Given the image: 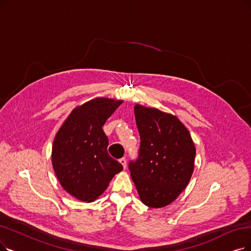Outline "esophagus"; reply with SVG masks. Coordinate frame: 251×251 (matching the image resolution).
Wrapping results in <instances>:
<instances>
[{
  "instance_id": "34e87169",
  "label": "esophagus",
  "mask_w": 251,
  "mask_h": 251,
  "mask_svg": "<svg viewBox=\"0 0 251 251\" xmlns=\"http://www.w3.org/2000/svg\"><path fill=\"white\" fill-rule=\"evenodd\" d=\"M119 163L123 165L124 168H126V157H122V158H120V159H119Z\"/></svg>"
}]
</instances>
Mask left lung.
I'll return each mask as SVG.
<instances>
[{"instance_id": "obj_1", "label": "left lung", "mask_w": 251, "mask_h": 251, "mask_svg": "<svg viewBox=\"0 0 251 251\" xmlns=\"http://www.w3.org/2000/svg\"><path fill=\"white\" fill-rule=\"evenodd\" d=\"M140 149L128 169L144 205L162 208L175 201L194 172L196 147L180 120L156 108L136 105Z\"/></svg>"}]
</instances>
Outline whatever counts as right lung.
I'll use <instances>...</instances> for the list:
<instances>
[{"label":"right lung","mask_w":251,"mask_h":251,"mask_svg":"<svg viewBox=\"0 0 251 251\" xmlns=\"http://www.w3.org/2000/svg\"><path fill=\"white\" fill-rule=\"evenodd\" d=\"M123 101L96 98L70 113L55 135L52 166L59 183L74 198L93 202L124 169L107 151L106 120Z\"/></svg>","instance_id":"1"}]
</instances>
